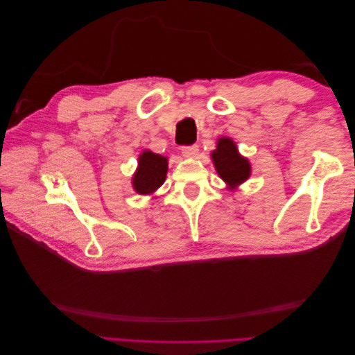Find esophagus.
<instances>
[{"mask_svg": "<svg viewBox=\"0 0 355 355\" xmlns=\"http://www.w3.org/2000/svg\"><path fill=\"white\" fill-rule=\"evenodd\" d=\"M182 154L187 158H194L198 154V146L197 145H189V146H182Z\"/></svg>", "mask_w": 355, "mask_h": 355, "instance_id": "esophagus-1", "label": "esophagus"}]
</instances>
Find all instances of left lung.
<instances>
[{"label":"left lung","mask_w":355,"mask_h":355,"mask_svg":"<svg viewBox=\"0 0 355 355\" xmlns=\"http://www.w3.org/2000/svg\"><path fill=\"white\" fill-rule=\"evenodd\" d=\"M211 159L220 179L230 189H235L250 176L249 159L240 155L237 145L230 137H220L218 146L211 153Z\"/></svg>","instance_id":"1"}]
</instances>
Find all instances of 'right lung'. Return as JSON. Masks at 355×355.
<instances>
[{
	"label": "right lung",
	"instance_id": "1",
	"mask_svg": "<svg viewBox=\"0 0 355 355\" xmlns=\"http://www.w3.org/2000/svg\"><path fill=\"white\" fill-rule=\"evenodd\" d=\"M137 163L139 166L136 168V173L133 175V189L137 194L142 196L153 194L166 180L168 166L167 157L151 153L146 149V151L139 155Z\"/></svg>",
	"mask_w": 355,
	"mask_h": 355
}]
</instances>
